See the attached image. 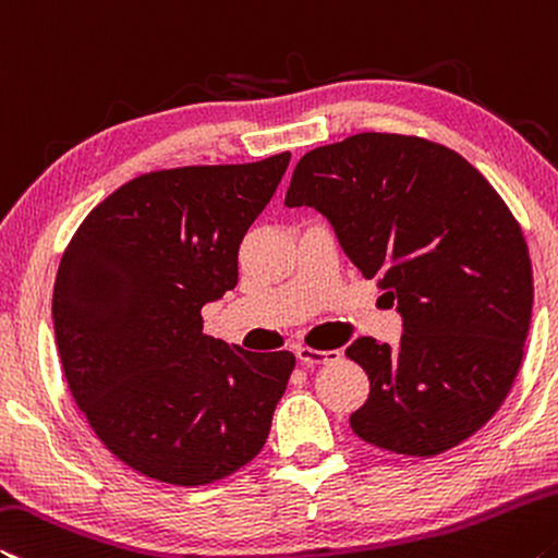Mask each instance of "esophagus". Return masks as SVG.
Listing matches in <instances>:
<instances>
[{"instance_id": "esophagus-1", "label": "esophagus", "mask_w": 558, "mask_h": 558, "mask_svg": "<svg viewBox=\"0 0 558 558\" xmlns=\"http://www.w3.org/2000/svg\"><path fill=\"white\" fill-rule=\"evenodd\" d=\"M296 359L304 365H318V363L339 361L341 353L339 351H316V349H308V345H299Z\"/></svg>"}]
</instances>
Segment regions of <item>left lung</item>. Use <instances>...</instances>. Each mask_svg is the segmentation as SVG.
<instances>
[{
	"mask_svg": "<svg viewBox=\"0 0 558 558\" xmlns=\"http://www.w3.org/2000/svg\"><path fill=\"white\" fill-rule=\"evenodd\" d=\"M284 205L318 209L403 316L396 349H345L371 380L353 433L413 458L477 433L517 378L534 304L522 227L485 175L440 143L359 133L306 153Z\"/></svg>",
	"mask_w": 558,
	"mask_h": 558,
	"instance_id": "1",
	"label": "left lung"
}]
</instances>
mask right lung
<instances>
[{
  "instance_id": "right-lung-1",
  "label": "right lung",
  "mask_w": 558,
  "mask_h": 558,
  "mask_svg": "<svg viewBox=\"0 0 558 558\" xmlns=\"http://www.w3.org/2000/svg\"><path fill=\"white\" fill-rule=\"evenodd\" d=\"M291 153L133 178L90 209L53 284L63 376L98 440L128 468L197 487L257 458L294 353L203 333V306L236 287L246 230Z\"/></svg>"
}]
</instances>
